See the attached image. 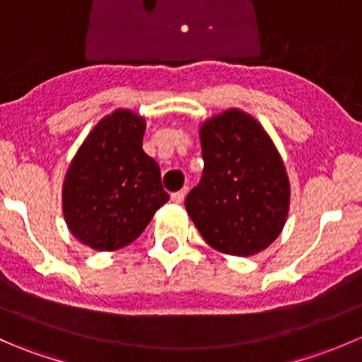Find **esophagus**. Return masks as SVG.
<instances>
[{
	"mask_svg": "<svg viewBox=\"0 0 362 362\" xmlns=\"http://www.w3.org/2000/svg\"><path fill=\"white\" fill-rule=\"evenodd\" d=\"M185 194H187V187H184V189H182V191L173 192V194H171V202H175V203H182V202H184Z\"/></svg>",
	"mask_w": 362,
	"mask_h": 362,
	"instance_id": "obj_1",
	"label": "esophagus"
}]
</instances>
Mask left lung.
Here are the masks:
<instances>
[{"instance_id":"1","label":"left lung","mask_w":362,"mask_h":362,"mask_svg":"<svg viewBox=\"0 0 362 362\" xmlns=\"http://www.w3.org/2000/svg\"><path fill=\"white\" fill-rule=\"evenodd\" d=\"M203 175L185 208L204 242L231 255L264 250L289 211V180L268 134L247 113L228 110L202 127Z\"/></svg>"}]
</instances>
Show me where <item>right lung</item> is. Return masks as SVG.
<instances>
[{"label":"right lung","instance_id":"add662e5","mask_svg":"<svg viewBox=\"0 0 362 362\" xmlns=\"http://www.w3.org/2000/svg\"><path fill=\"white\" fill-rule=\"evenodd\" d=\"M145 120L115 110L86 138L69 166L63 210L73 236L94 250H117L141 235L170 199L160 170L141 148Z\"/></svg>","mask_w":362,"mask_h":362}]
</instances>
